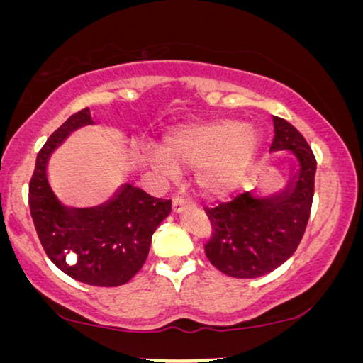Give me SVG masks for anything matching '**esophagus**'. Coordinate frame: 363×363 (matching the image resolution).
Returning a JSON list of instances; mask_svg holds the SVG:
<instances>
[{"instance_id":"esophagus-1","label":"esophagus","mask_w":363,"mask_h":363,"mask_svg":"<svg viewBox=\"0 0 363 363\" xmlns=\"http://www.w3.org/2000/svg\"><path fill=\"white\" fill-rule=\"evenodd\" d=\"M172 206H173V211H175V213H182L183 210H185V208L190 206V201H188L186 198H183V196H177V198H173Z\"/></svg>"}]
</instances>
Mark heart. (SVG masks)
<instances>
[{"label":"heart","instance_id":"1","mask_svg":"<svg viewBox=\"0 0 363 363\" xmlns=\"http://www.w3.org/2000/svg\"><path fill=\"white\" fill-rule=\"evenodd\" d=\"M262 145V133L252 123L235 118L188 122L170 128L163 148L152 147L147 155L163 173L195 168V182L208 196H226L246 180Z\"/></svg>","mask_w":363,"mask_h":363}]
</instances>
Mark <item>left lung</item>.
I'll list each match as a JSON object with an SVG mask.
<instances>
[{
    "label": "left lung",
    "instance_id": "obj_1",
    "mask_svg": "<svg viewBox=\"0 0 363 363\" xmlns=\"http://www.w3.org/2000/svg\"><path fill=\"white\" fill-rule=\"evenodd\" d=\"M272 122L271 152L289 150L296 158L284 190L269 196L246 191L231 201L206 208L213 228L205 245L206 257L216 269L240 279L269 274L294 255L314 198L317 162L309 143L284 118L272 117Z\"/></svg>",
    "mask_w": 363,
    "mask_h": 363
}]
</instances>
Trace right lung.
Segmentation results:
<instances>
[{"mask_svg": "<svg viewBox=\"0 0 363 363\" xmlns=\"http://www.w3.org/2000/svg\"><path fill=\"white\" fill-rule=\"evenodd\" d=\"M92 123L91 112L84 108L48 138L29 182V210L44 251L59 269L84 284L116 287L142 269L152 235L170 215L172 201L123 183L104 205H62L48 180L49 157L69 133Z\"/></svg>", "mask_w": 363, "mask_h": 363, "instance_id": "1", "label": "right lung"}]
</instances>
